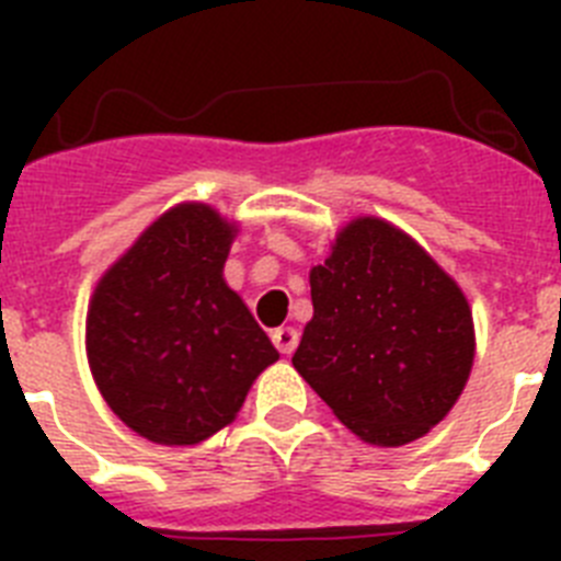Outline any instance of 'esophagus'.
Returning a JSON list of instances; mask_svg holds the SVG:
<instances>
[{"mask_svg":"<svg viewBox=\"0 0 561 561\" xmlns=\"http://www.w3.org/2000/svg\"><path fill=\"white\" fill-rule=\"evenodd\" d=\"M297 340H300V334H297V329H291V325L272 331V342H275V348L280 351V354H291V351L297 348Z\"/></svg>","mask_w":561,"mask_h":561,"instance_id":"esophagus-1","label":"esophagus"}]
</instances>
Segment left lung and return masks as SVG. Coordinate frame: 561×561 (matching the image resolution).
Here are the masks:
<instances>
[{"label":"left lung","instance_id":"1","mask_svg":"<svg viewBox=\"0 0 561 561\" xmlns=\"http://www.w3.org/2000/svg\"><path fill=\"white\" fill-rule=\"evenodd\" d=\"M291 365L359 440L404 447L444 421L474 362L472 309L424 247L379 216L336 232L311 266Z\"/></svg>","mask_w":561,"mask_h":561}]
</instances>
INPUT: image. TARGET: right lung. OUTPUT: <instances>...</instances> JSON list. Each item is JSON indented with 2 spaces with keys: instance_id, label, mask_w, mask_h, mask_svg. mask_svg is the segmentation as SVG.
Here are the masks:
<instances>
[{
  "instance_id": "1",
  "label": "right lung",
  "mask_w": 561,
  "mask_h": 561,
  "mask_svg": "<svg viewBox=\"0 0 561 561\" xmlns=\"http://www.w3.org/2000/svg\"><path fill=\"white\" fill-rule=\"evenodd\" d=\"M238 221L205 202L153 219L101 275L87 359L112 413L162 447H196L232 424L277 351L225 280Z\"/></svg>"
}]
</instances>
